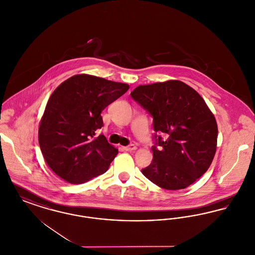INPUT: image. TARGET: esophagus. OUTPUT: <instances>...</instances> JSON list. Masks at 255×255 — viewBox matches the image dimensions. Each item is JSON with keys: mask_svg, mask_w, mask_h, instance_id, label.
Instances as JSON below:
<instances>
[{"mask_svg": "<svg viewBox=\"0 0 255 255\" xmlns=\"http://www.w3.org/2000/svg\"><path fill=\"white\" fill-rule=\"evenodd\" d=\"M124 149H125L126 151H133V150L136 149V146L134 145V144H130V145L125 146Z\"/></svg>", "mask_w": 255, "mask_h": 255, "instance_id": "1", "label": "esophagus"}]
</instances>
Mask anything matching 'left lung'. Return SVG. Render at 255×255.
<instances>
[{"instance_id":"left-lung-1","label":"left lung","mask_w":255,"mask_h":255,"mask_svg":"<svg viewBox=\"0 0 255 255\" xmlns=\"http://www.w3.org/2000/svg\"><path fill=\"white\" fill-rule=\"evenodd\" d=\"M131 97L153 117L156 132L153 160L142 174L167 190L196 182L213 160L218 136L216 120L203 97L179 80L138 86Z\"/></svg>"}]
</instances>
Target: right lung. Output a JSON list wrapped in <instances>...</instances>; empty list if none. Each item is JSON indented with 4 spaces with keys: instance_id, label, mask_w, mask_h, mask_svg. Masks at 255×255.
Here are the masks:
<instances>
[{
    "instance_id": "obj_1",
    "label": "right lung",
    "mask_w": 255,
    "mask_h": 255,
    "mask_svg": "<svg viewBox=\"0 0 255 255\" xmlns=\"http://www.w3.org/2000/svg\"><path fill=\"white\" fill-rule=\"evenodd\" d=\"M129 85L89 74L64 81L51 94L39 126L38 139L49 168L70 183H83L105 173L118 155L103 134L101 112Z\"/></svg>"
}]
</instances>
